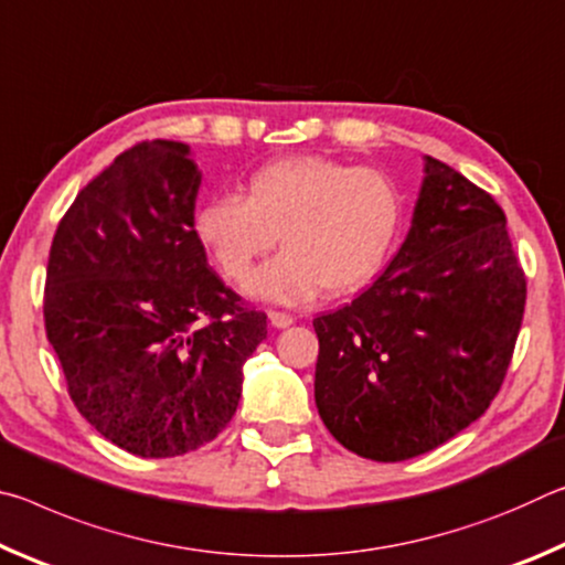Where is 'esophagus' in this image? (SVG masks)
<instances>
[{"label":"esophagus","instance_id":"1","mask_svg":"<svg viewBox=\"0 0 565 565\" xmlns=\"http://www.w3.org/2000/svg\"><path fill=\"white\" fill-rule=\"evenodd\" d=\"M269 321L274 323L276 329H289L294 323V317H291V313H286V311H269Z\"/></svg>","mask_w":565,"mask_h":565}]
</instances>
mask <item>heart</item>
I'll return each instance as SVG.
<instances>
[{
  "instance_id": "obj_1",
  "label": "heart",
  "mask_w": 565,
  "mask_h": 565,
  "mask_svg": "<svg viewBox=\"0 0 565 565\" xmlns=\"http://www.w3.org/2000/svg\"><path fill=\"white\" fill-rule=\"evenodd\" d=\"M406 206L379 169L329 157L269 161L246 181V199L222 194L199 209L194 226L218 269L266 301L301 303L327 289L356 294L386 269L404 234Z\"/></svg>"
}]
</instances>
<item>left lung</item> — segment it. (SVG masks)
Masks as SVG:
<instances>
[{
	"label": "left lung",
	"instance_id": "obj_1",
	"mask_svg": "<svg viewBox=\"0 0 565 565\" xmlns=\"http://www.w3.org/2000/svg\"><path fill=\"white\" fill-rule=\"evenodd\" d=\"M523 309L525 274L503 209L426 157L408 236L386 271L313 319L321 420L371 461L434 451L499 394Z\"/></svg>",
	"mask_w": 565,
	"mask_h": 565
}]
</instances>
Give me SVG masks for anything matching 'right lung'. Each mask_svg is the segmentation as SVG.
Wrapping results in <instances>:
<instances>
[{
  "label": "right lung",
  "mask_w": 565,
  "mask_h": 565,
  "mask_svg": "<svg viewBox=\"0 0 565 565\" xmlns=\"http://www.w3.org/2000/svg\"><path fill=\"white\" fill-rule=\"evenodd\" d=\"M202 171L181 141H141L66 209L50 248L44 329L79 414L124 451L169 458L224 431L266 313L206 262Z\"/></svg>",
  "instance_id": "add662e5"
}]
</instances>
